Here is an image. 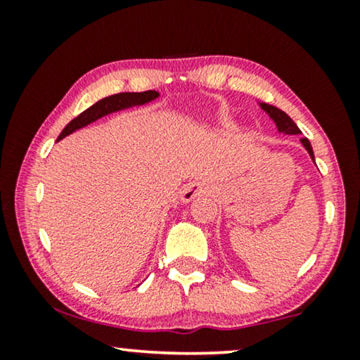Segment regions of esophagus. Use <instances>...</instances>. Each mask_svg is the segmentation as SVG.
Segmentation results:
<instances>
[{"label": "esophagus", "mask_w": 360, "mask_h": 360, "mask_svg": "<svg viewBox=\"0 0 360 360\" xmlns=\"http://www.w3.org/2000/svg\"><path fill=\"white\" fill-rule=\"evenodd\" d=\"M208 193V188H206L205 185H200V184H188L186 186L181 188V195L180 198L184 203H190V201H193L195 198H198V196H203Z\"/></svg>", "instance_id": "34e87169"}]
</instances>
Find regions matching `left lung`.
Returning <instances> with one entry per match:
<instances>
[{
    "instance_id": "left-lung-1",
    "label": "left lung",
    "mask_w": 360,
    "mask_h": 360,
    "mask_svg": "<svg viewBox=\"0 0 360 360\" xmlns=\"http://www.w3.org/2000/svg\"><path fill=\"white\" fill-rule=\"evenodd\" d=\"M259 105H260V108H262L265 112H267L270 117H272L274 122H275V126H277L278 132H283V134H292V136L293 134H302V131L298 129V126L295 124L293 120L287 115V112H283L282 110H278V108H275L272 105H267V103H259ZM300 141H302L303 147L308 150L309 157H311V160L314 162L313 147H311V144H309V141L307 139V137H302V139H300ZM314 164H316V162H314Z\"/></svg>"
}]
</instances>
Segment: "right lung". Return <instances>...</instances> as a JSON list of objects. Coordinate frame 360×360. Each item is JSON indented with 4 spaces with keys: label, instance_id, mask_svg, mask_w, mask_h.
Segmentation results:
<instances>
[{
    "label": "right lung",
    "instance_id": "1",
    "mask_svg": "<svg viewBox=\"0 0 360 360\" xmlns=\"http://www.w3.org/2000/svg\"><path fill=\"white\" fill-rule=\"evenodd\" d=\"M155 98H159V91L155 90L142 91V93H129V91L117 93V95L103 98V100L96 101L95 105L83 111L82 115H78L75 120L68 122V124L63 127V131L60 132V136H58L57 141L63 139V137L72 134V132H75L77 129H82V127L91 124V122H95L103 116L111 115V112H116L121 110H127V108H132V106H142L146 105V103L154 101Z\"/></svg>",
    "mask_w": 360,
    "mask_h": 360
}]
</instances>
